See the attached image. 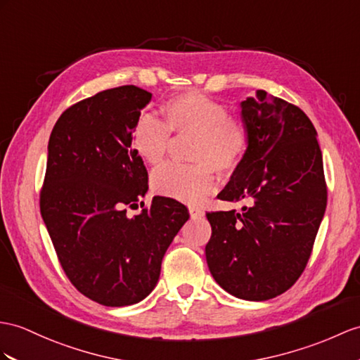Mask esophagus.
Segmentation results:
<instances>
[{
	"mask_svg": "<svg viewBox=\"0 0 360 360\" xmlns=\"http://www.w3.org/2000/svg\"><path fill=\"white\" fill-rule=\"evenodd\" d=\"M189 214H191V218H194V220H197V218H201L205 215V210L198 207V206H191L189 207Z\"/></svg>",
	"mask_w": 360,
	"mask_h": 360,
	"instance_id": "34e87169",
	"label": "esophagus"
}]
</instances>
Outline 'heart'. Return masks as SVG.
I'll return each mask as SVG.
<instances>
[{
  "label": "heart",
  "mask_w": 360,
  "mask_h": 360,
  "mask_svg": "<svg viewBox=\"0 0 360 360\" xmlns=\"http://www.w3.org/2000/svg\"><path fill=\"white\" fill-rule=\"evenodd\" d=\"M165 122L142 114L131 133V145L140 159L151 166L165 162L175 136H194L191 160L195 165H166L153 175L157 194L200 203L215 185V172L233 174L246 160L250 150L248 125L238 117L227 116L223 103L201 91L174 96L162 107Z\"/></svg>",
  "instance_id": "b5f03b06"
}]
</instances>
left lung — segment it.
<instances>
[{
	"label": "left lung",
	"instance_id": "1",
	"mask_svg": "<svg viewBox=\"0 0 360 360\" xmlns=\"http://www.w3.org/2000/svg\"><path fill=\"white\" fill-rule=\"evenodd\" d=\"M241 114L250 150L218 198L248 206L206 214V261L227 293L267 301L302 275L327 207V183L316 129L300 107L258 90L241 102Z\"/></svg>",
	"mask_w": 360,
	"mask_h": 360
}]
</instances>
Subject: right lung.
Instances as JSON below:
<instances>
[{"mask_svg": "<svg viewBox=\"0 0 360 360\" xmlns=\"http://www.w3.org/2000/svg\"><path fill=\"white\" fill-rule=\"evenodd\" d=\"M150 101L136 85L99 91L60 114L49 140L42 220L70 283L107 307L137 304L153 292L165 252L189 218L168 197L127 214L148 191L131 133Z\"/></svg>", "mask_w": 360, "mask_h": 360, "instance_id": "right-lung-1", "label": "right lung"}]
</instances>
